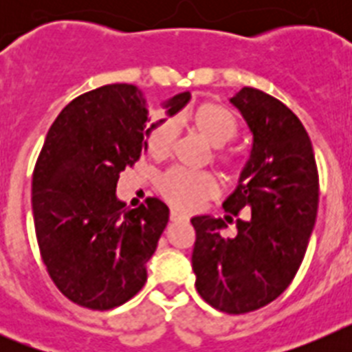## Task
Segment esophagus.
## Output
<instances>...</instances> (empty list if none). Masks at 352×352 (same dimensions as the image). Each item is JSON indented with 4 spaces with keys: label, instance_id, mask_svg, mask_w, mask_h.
<instances>
[{
    "label": "esophagus",
    "instance_id": "esophagus-1",
    "mask_svg": "<svg viewBox=\"0 0 352 352\" xmlns=\"http://www.w3.org/2000/svg\"><path fill=\"white\" fill-rule=\"evenodd\" d=\"M169 217H170V222H183V220L188 219L186 214H183L182 211H178V210H170Z\"/></svg>",
    "mask_w": 352,
    "mask_h": 352
}]
</instances>
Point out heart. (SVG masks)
Instances as JSON below:
<instances>
[{
  "instance_id": "1",
  "label": "heart",
  "mask_w": 352,
  "mask_h": 352,
  "mask_svg": "<svg viewBox=\"0 0 352 352\" xmlns=\"http://www.w3.org/2000/svg\"><path fill=\"white\" fill-rule=\"evenodd\" d=\"M194 129L197 130L211 146H223L231 142L238 133V121L234 114L226 105L208 104L199 105L188 116ZM178 126L174 120H166L158 123L146 139L148 153L157 160H166L173 153L176 144ZM217 162H220L227 169L238 167V158L231 151H217ZM158 190L162 197L173 206L183 211H194L203 206L204 201L219 194L220 185L213 174L192 173L185 169H170L158 179Z\"/></svg>"
}]
</instances>
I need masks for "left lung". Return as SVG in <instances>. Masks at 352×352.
<instances>
[{
    "mask_svg": "<svg viewBox=\"0 0 352 352\" xmlns=\"http://www.w3.org/2000/svg\"><path fill=\"white\" fill-rule=\"evenodd\" d=\"M231 104L243 114L254 142L223 210L234 217L252 213L236 222L234 238L222 236V219L194 217L192 268L201 298L236 316L276 300L300 270L316 223L319 174L309 133L287 105L256 88L236 93Z\"/></svg>",
    "mask_w": 352,
    "mask_h": 352,
    "instance_id": "8db88e82",
    "label": "left lung"
}]
</instances>
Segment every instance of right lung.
Returning <instances> with one entry per match:
<instances>
[{
    "label": "right lung",
    "mask_w": 352,
    "mask_h": 352,
    "mask_svg": "<svg viewBox=\"0 0 352 352\" xmlns=\"http://www.w3.org/2000/svg\"><path fill=\"white\" fill-rule=\"evenodd\" d=\"M190 100L164 104L173 116ZM148 111L133 84H107L77 96L56 118L33 170L31 206L40 256L65 296L109 310L146 282V263L169 222L160 199L129 210L118 201L120 173L146 151Z\"/></svg>",
    "instance_id": "add662e5"
}]
</instances>
